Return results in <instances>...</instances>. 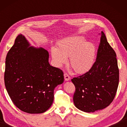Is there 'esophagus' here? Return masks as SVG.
<instances>
[{"mask_svg":"<svg viewBox=\"0 0 127 127\" xmlns=\"http://www.w3.org/2000/svg\"><path fill=\"white\" fill-rule=\"evenodd\" d=\"M64 78H65V81H69V80H70V77H69V76L66 73L64 74Z\"/></svg>","mask_w":127,"mask_h":127,"instance_id":"34e87169","label":"esophagus"}]
</instances>
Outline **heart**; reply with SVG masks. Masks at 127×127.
<instances>
[{"label": "heart", "instance_id": "b5f03b06", "mask_svg": "<svg viewBox=\"0 0 127 127\" xmlns=\"http://www.w3.org/2000/svg\"><path fill=\"white\" fill-rule=\"evenodd\" d=\"M58 48L53 47L51 54L54 64L57 67H61L67 62L79 74L87 72L93 66L96 55L95 44L86 41L84 37L73 36L65 38L58 43Z\"/></svg>", "mask_w": 127, "mask_h": 127}]
</instances>
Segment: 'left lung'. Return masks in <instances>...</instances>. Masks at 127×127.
Returning a JSON list of instances; mask_svg holds the SVG:
<instances>
[{
  "label": "left lung",
  "instance_id": "left-lung-1",
  "mask_svg": "<svg viewBox=\"0 0 127 127\" xmlns=\"http://www.w3.org/2000/svg\"><path fill=\"white\" fill-rule=\"evenodd\" d=\"M72 81L76 87L73 102L79 110L93 113L112 103L119 86V70L116 54L102 31L93 66L82 76L74 77Z\"/></svg>",
  "mask_w": 127,
  "mask_h": 127
}]
</instances>
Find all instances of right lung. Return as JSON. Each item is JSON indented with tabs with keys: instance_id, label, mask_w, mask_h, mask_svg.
<instances>
[{
	"instance_id": "1",
	"label": "right lung",
	"mask_w": 127,
	"mask_h": 127,
	"mask_svg": "<svg viewBox=\"0 0 127 127\" xmlns=\"http://www.w3.org/2000/svg\"><path fill=\"white\" fill-rule=\"evenodd\" d=\"M49 53L18 35L7 54L4 84L14 104L24 112L44 113L51 107L54 90L64 83V73L48 62Z\"/></svg>"
}]
</instances>
